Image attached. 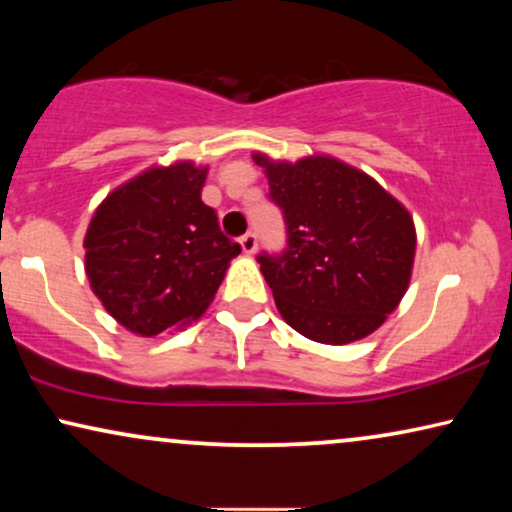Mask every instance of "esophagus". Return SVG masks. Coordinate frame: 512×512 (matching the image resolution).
I'll return each mask as SVG.
<instances>
[{
	"mask_svg": "<svg viewBox=\"0 0 512 512\" xmlns=\"http://www.w3.org/2000/svg\"><path fill=\"white\" fill-rule=\"evenodd\" d=\"M240 247H242V251H244V254H247V256H254L256 249H258L256 235H254V233L242 235V237H240Z\"/></svg>",
	"mask_w": 512,
	"mask_h": 512,
	"instance_id": "34e87169",
	"label": "esophagus"
}]
</instances>
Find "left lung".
Returning a JSON list of instances; mask_svg holds the SVG:
<instances>
[{"mask_svg": "<svg viewBox=\"0 0 512 512\" xmlns=\"http://www.w3.org/2000/svg\"><path fill=\"white\" fill-rule=\"evenodd\" d=\"M282 207L289 249L258 256L282 319L321 345L377 331L401 303L417 230L403 202L359 167L314 153L289 163L256 151Z\"/></svg>", "mask_w": 512, "mask_h": 512, "instance_id": "8db88e82", "label": "left lung"}]
</instances>
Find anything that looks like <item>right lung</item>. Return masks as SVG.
Listing matches in <instances>:
<instances>
[{
    "mask_svg": "<svg viewBox=\"0 0 512 512\" xmlns=\"http://www.w3.org/2000/svg\"><path fill=\"white\" fill-rule=\"evenodd\" d=\"M205 165H151L116 186L88 223L86 277L104 310L153 338L198 321L240 244L221 233L200 193Z\"/></svg>",
    "mask_w": 512,
    "mask_h": 512,
    "instance_id": "1",
    "label": "right lung"
}]
</instances>
